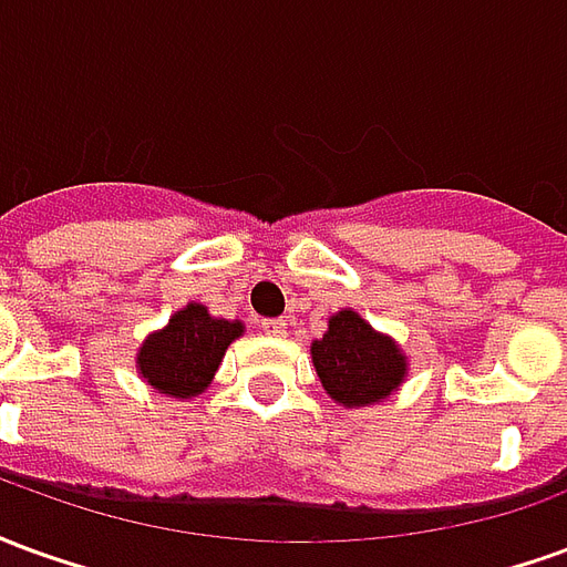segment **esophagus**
Listing matches in <instances>:
<instances>
[{
	"label": "esophagus",
	"mask_w": 567,
	"mask_h": 567,
	"mask_svg": "<svg viewBox=\"0 0 567 567\" xmlns=\"http://www.w3.org/2000/svg\"><path fill=\"white\" fill-rule=\"evenodd\" d=\"M258 328L264 333H270V337H285V333H288V321L285 319H260Z\"/></svg>",
	"instance_id": "1"
}]
</instances>
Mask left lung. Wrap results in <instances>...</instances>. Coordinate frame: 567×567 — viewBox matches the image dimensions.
<instances>
[{"label":"left lung","instance_id":"left-lung-1","mask_svg":"<svg viewBox=\"0 0 567 567\" xmlns=\"http://www.w3.org/2000/svg\"><path fill=\"white\" fill-rule=\"evenodd\" d=\"M312 361L324 392L346 406L377 404L401 385L406 370L401 349L352 309L333 316L328 333L312 343Z\"/></svg>","mask_w":567,"mask_h":567}]
</instances>
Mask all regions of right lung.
<instances>
[{"label":"right lung","instance_id":"obj_1","mask_svg":"<svg viewBox=\"0 0 567 567\" xmlns=\"http://www.w3.org/2000/svg\"><path fill=\"white\" fill-rule=\"evenodd\" d=\"M243 333V321L212 319L209 309L190 303L175 312L161 333H151L140 352L142 377L163 394H199L218 370L224 349Z\"/></svg>","mask_w":567,"mask_h":567}]
</instances>
